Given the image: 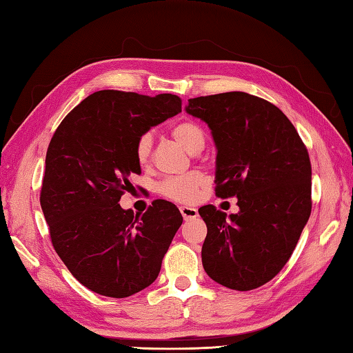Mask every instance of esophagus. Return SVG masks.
<instances>
[{
    "mask_svg": "<svg viewBox=\"0 0 353 353\" xmlns=\"http://www.w3.org/2000/svg\"><path fill=\"white\" fill-rule=\"evenodd\" d=\"M181 212H182V216L185 220H192L196 219V216L199 215L197 209L196 208H191V206H181Z\"/></svg>",
    "mask_w": 353,
    "mask_h": 353,
    "instance_id": "esophagus-1",
    "label": "esophagus"
}]
</instances>
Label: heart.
Instances as JSON below:
<instances>
[{
	"instance_id": "1",
	"label": "heart",
	"mask_w": 353,
	"mask_h": 353,
	"mask_svg": "<svg viewBox=\"0 0 353 353\" xmlns=\"http://www.w3.org/2000/svg\"><path fill=\"white\" fill-rule=\"evenodd\" d=\"M172 138L190 153L196 154L200 153L205 147V132L201 127L192 121H183L172 127L171 130ZM152 147H153V137L152 133H145L138 139L137 147H134V156L141 167H147L152 157ZM206 186V179L199 171L186 172L182 176L167 177L161 183L159 191L165 197H168L179 203H192L196 201L201 191Z\"/></svg>"
}]
</instances>
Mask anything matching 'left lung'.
Masks as SVG:
<instances>
[{
    "label": "left lung",
    "instance_id": "1",
    "mask_svg": "<svg viewBox=\"0 0 353 353\" xmlns=\"http://www.w3.org/2000/svg\"><path fill=\"white\" fill-rule=\"evenodd\" d=\"M186 114L206 123L216 148V196L239 211L206 205L201 262L212 281L249 291L287 264L311 215V163L294 125L274 104L245 92L188 100Z\"/></svg>",
    "mask_w": 353,
    "mask_h": 353
}]
</instances>
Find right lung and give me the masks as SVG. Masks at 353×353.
I'll list each match as a JSON object with an SVG mask.
<instances>
[{
	"mask_svg": "<svg viewBox=\"0 0 353 353\" xmlns=\"http://www.w3.org/2000/svg\"><path fill=\"white\" fill-rule=\"evenodd\" d=\"M182 112L177 95L104 89L65 117L45 157L41 206L51 243L71 274L97 294L123 299L152 285L183 221L156 200L144 215L119 206L141 174L138 139Z\"/></svg>",
	"mask_w": 353,
	"mask_h": 353,
	"instance_id": "right-lung-1",
	"label": "right lung"
}]
</instances>
